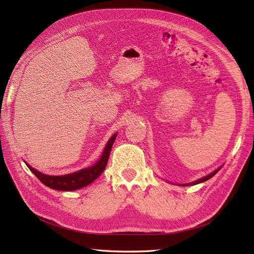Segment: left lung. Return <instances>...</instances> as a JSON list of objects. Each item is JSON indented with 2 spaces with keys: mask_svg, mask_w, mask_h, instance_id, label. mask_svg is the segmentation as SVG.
Instances as JSON below:
<instances>
[{
  "mask_svg": "<svg viewBox=\"0 0 254 254\" xmlns=\"http://www.w3.org/2000/svg\"><path fill=\"white\" fill-rule=\"evenodd\" d=\"M220 168L221 167H219L218 168V170H216V171H215V172H213L212 174H210V175H207V176H205V177H203V178H201V179H199V180H197V181H195L194 183H190V184H198V183H201V182H204V181H206V180H209L210 178H212V177L215 175V174H216L219 170H220ZM184 186H187V184H184Z\"/></svg>",
  "mask_w": 254,
  "mask_h": 254,
  "instance_id": "1",
  "label": "left lung"
}]
</instances>
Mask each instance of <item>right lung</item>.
Listing matches in <instances>:
<instances>
[{
    "mask_svg": "<svg viewBox=\"0 0 254 254\" xmlns=\"http://www.w3.org/2000/svg\"><path fill=\"white\" fill-rule=\"evenodd\" d=\"M115 137H117V133L113 134L111 139L109 140V142L107 143L102 158L99 159V161L95 165L84 168V170H81L79 172H76L70 175L48 176L38 172L37 170H35V168H33L32 166H29L28 164L26 165L28 166L29 170L32 171V173H34V175L37 177V178L44 184V186H47L53 190H78V189L87 187L93 181H95L105 171Z\"/></svg>",
    "mask_w": 254,
    "mask_h": 254,
    "instance_id": "right-lung-1",
    "label": "right lung"
}]
</instances>
